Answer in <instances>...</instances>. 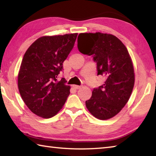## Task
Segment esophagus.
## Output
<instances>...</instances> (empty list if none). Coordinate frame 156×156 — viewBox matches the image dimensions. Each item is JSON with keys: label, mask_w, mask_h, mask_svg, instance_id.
<instances>
[{"label": "esophagus", "mask_w": 156, "mask_h": 156, "mask_svg": "<svg viewBox=\"0 0 156 156\" xmlns=\"http://www.w3.org/2000/svg\"><path fill=\"white\" fill-rule=\"evenodd\" d=\"M73 87L75 89H80V88L81 87V86H79V85H73Z\"/></svg>", "instance_id": "esophagus-1"}]
</instances>
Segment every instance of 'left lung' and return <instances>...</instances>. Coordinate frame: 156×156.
<instances>
[{
    "label": "left lung",
    "instance_id": "obj_1",
    "mask_svg": "<svg viewBox=\"0 0 156 156\" xmlns=\"http://www.w3.org/2000/svg\"><path fill=\"white\" fill-rule=\"evenodd\" d=\"M78 48L92 56L98 75L106 78L86 101L87 109L99 119L113 117L125 106L134 87V67L128 51L117 37L101 33L79 34Z\"/></svg>",
    "mask_w": 156,
    "mask_h": 156
}]
</instances>
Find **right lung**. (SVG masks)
<instances>
[{
	"instance_id": "right-lung-1",
	"label": "right lung",
	"mask_w": 156,
	"mask_h": 156,
	"mask_svg": "<svg viewBox=\"0 0 156 156\" xmlns=\"http://www.w3.org/2000/svg\"><path fill=\"white\" fill-rule=\"evenodd\" d=\"M77 35L41 37L24 54L18 73L19 92L27 107L39 117H54L69 95L70 86L64 78L58 80V76Z\"/></svg>"
}]
</instances>
